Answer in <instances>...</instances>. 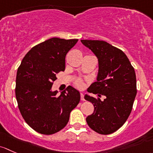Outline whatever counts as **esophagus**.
I'll use <instances>...</instances> for the list:
<instances>
[{
	"label": "esophagus",
	"instance_id": "1",
	"mask_svg": "<svg viewBox=\"0 0 153 153\" xmlns=\"http://www.w3.org/2000/svg\"><path fill=\"white\" fill-rule=\"evenodd\" d=\"M80 97H81V101H85V98H84V95H83V94L82 93H81V94H80Z\"/></svg>",
	"mask_w": 153,
	"mask_h": 153
}]
</instances>
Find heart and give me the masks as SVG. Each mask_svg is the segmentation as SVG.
Instances as JSON below:
<instances>
[{"label": "heart", "instance_id": "heart-1", "mask_svg": "<svg viewBox=\"0 0 153 153\" xmlns=\"http://www.w3.org/2000/svg\"><path fill=\"white\" fill-rule=\"evenodd\" d=\"M74 85L78 88H82L84 86V83L80 79H77L74 81Z\"/></svg>", "mask_w": 153, "mask_h": 153}]
</instances>
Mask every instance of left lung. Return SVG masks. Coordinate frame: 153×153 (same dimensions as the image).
Returning <instances> with one entry per match:
<instances>
[{
    "label": "left lung",
    "instance_id": "8db88e82",
    "mask_svg": "<svg viewBox=\"0 0 153 153\" xmlns=\"http://www.w3.org/2000/svg\"><path fill=\"white\" fill-rule=\"evenodd\" d=\"M81 42L99 61L97 81L91 84L88 92L105 97L102 100L85 96V100L94 106V113L86 118V122L97 133L111 134L125 123L131 113L137 94L135 70L125 53L108 42L91 40Z\"/></svg>",
    "mask_w": 153,
    "mask_h": 153
}]
</instances>
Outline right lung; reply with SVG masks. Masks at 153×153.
<instances>
[{"mask_svg":"<svg viewBox=\"0 0 153 153\" xmlns=\"http://www.w3.org/2000/svg\"><path fill=\"white\" fill-rule=\"evenodd\" d=\"M77 39L53 37L33 47L19 66L15 96L22 116L33 130L51 135L63 129L80 101L77 90L68 86L56 96L51 91L56 74L65 68V56Z\"/></svg>","mask_w":153,"mask_h":153,"instance_id":"right-lung-1","label":"right lung"}]
</instances>
